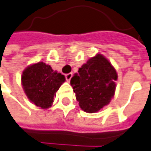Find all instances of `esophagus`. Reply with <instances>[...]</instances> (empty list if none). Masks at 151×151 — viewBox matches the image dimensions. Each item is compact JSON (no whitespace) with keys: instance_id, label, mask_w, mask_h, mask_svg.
Masks as SVG:
<instances>
[{"instance_id":"34e87169","label":"esophagus","mask_w":151,"mask_h":151,"mask_svg":"<svg viewBox=\"0 0 151 151\" xmlns=\"http://www.w3.org/2000/svg\"><path fill=\"white\" fill-rule=\"evenodd\" d=\"M71 77H72V73H69V74H66V75H65V79H66L67 81H70Z\"/></svg>"}]
</instances>
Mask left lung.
I'll list each match as a JSON object with an SVG mask.
<instances>
[{
  "instance_id": "1",
  "label": "left lung",
  "mask_w": 151,
  "mask_h": 151,
  "mask_svg": "<svg viewBox=\"0 0 151 151\" xmlns=\"http://www.w3.org/2000/svg\"><path fill=\"white\" fill-rule=\"evenodd\" d=\"M117 79L116 70L103 55L89 59L70 80L80 107L91 113L107 105L114 96Z\"/></svg>"
}]
</instances>
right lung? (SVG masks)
Masks as SVG:
<instances>
[{"mask_svg":"<svg viewBox=\"0 0 151 151\" xmlns=\"http://www.w3.org/2000/svg\"><path fill=\"white\" fill-rule=\"evenodd\" d=\"M65 81L64 75L54 71L44 62L27 67L22 75V85L27 98L43 109L51 107L56 91Z\"/></svg>","mask_w":151,"mask_h":151,"instance_id":"right-lung-1","label":"right lung"}]
</instances>
